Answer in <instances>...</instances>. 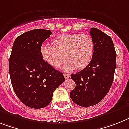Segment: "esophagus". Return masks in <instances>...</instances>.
Listing matches in <instances>:
<instances>
[{
    "mask_svg": "<svg viewBox=\"0 0 129 129\" xmlns=\"http://www.w3.org/2000/svg\"><path fill=\"white\" fill-rule=\"evenodd\" d=\"M64 78L65 79H68V78H69V77H70V74H67V73H64Z\"/></svg>",
    "mask_w": 129,
    "mask_h": 129,
    "instance_id": "34e87169",
    "label": "esophagus"
}]
</instances>
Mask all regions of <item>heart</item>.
<instances>
[{
  "instance_id": "obj_1",
  "label": "heart",
  "mask_w": 129,
  "mask_h": 129,
  "mask_svg": "<svg viewBox=\"0 0 129 129\" xmlns=\"http://www.w3.org/2000/svg\"><path fill=\"white\" fill-rule=\"evenodd\" d=\"M53 45L43 44L40 53L43 60L54 68H58L64 62V71L76 69L82 70L91 62L94 51V42L87 34H64L52 41Z\"/></svg>"
}]
</instances>
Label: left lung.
I'll use <instances>...</instances> for the list:
<instances>
[{"label":"left lung","instance_id":"8db88e82","mask_svg":"<svg viewBox=\"0 0 129 129\" xmlns=\"http://www.w3.org/2000/svg\"><path fill=\"white\" fill-rule=\"evenodd\" d=\"M94 42L91 62L86 68L71 75L76 87L70 93L71 100L82 107L96 105L109 91L114 78L117 53L110 36L99 29L90 31Z\"/></svg>","mask_w":129,"mask_h":129}]
</instances>
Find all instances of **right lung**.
Wrapping results in <instances>:
<instances>
[{
	"mask_svg": "<svg viewBox=\"0 0 129 129\" xmlns=\"http://www.w3.org/2000/svg\"><path fill=\"white\" fill-rule=\"evenodd\" d=\"M52 34L36 29L15 39L9 60L12 88L21 102L28 107L41 109L51 102L53 92L64 81L62 72L43 60L40 47Z\"/></svg>",
	"mask_w": 129,
	"mask_h": 129,
	"instance_id": "add662e5",
	"label": "right lung"
}]
</instances>
